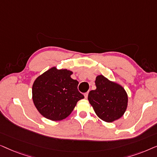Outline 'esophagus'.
I'll return each instance as SVG.
<instances>
[{"instance_id": "obj_1", "label": "esophagus", "mask_w": 157, "mask_h": 157, "mask_svg": "<svg viewBox=\"0 0 157 157\" xmlns=\"http://www.w3.org/2000/svg\"><path fill=\"white\" fill-rule=\"evenodd\" d=\"M88 94H89V92H86V93H85V94H84L85 98H87V97H88Z\"/></svg>"}]
</instances>
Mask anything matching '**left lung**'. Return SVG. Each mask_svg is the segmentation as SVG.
Segmentation results:
<instances>
[{
  "label": "left lung",
  "mask_w": 157,
  "mask_h": 157,
  "mask_svg": "<svg viewBox=\"0 0 157 157\" xmlns=\"http://www.w3.org/2000/svg\"><path fill=\"white\" fill-rule=\"evenodd\" d=\"M96 89L89 92L88 100L97 117L111 123L124 114L128 106V95L124 88L103 76L96 77Z\"/></svg>",
  "instance_id": "obj_1"
}]
</instances>
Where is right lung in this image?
<instances>
[{"label":"right lung","mask_w":157,"mask_h":157,"mask_svg":"<svg viewBox=\"0 0 157 157\" xmlns=\"http://www.w3.org/2000/svg\"><path fill=\"white\" fill-rule=\"evenodd\" d=\"M72 74L71 71L53 66L34 81L32 99L43 117L53 121H61L84 98L77 89L78 82L71 77Z\"/></svg>","instance_id":"1"}]
</instances>
